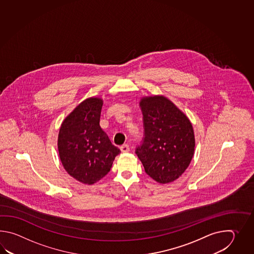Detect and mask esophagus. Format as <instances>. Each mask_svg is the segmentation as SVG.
Here are the masks:
<instances>
[{
    "label": "esophagus",
    "mask_w": 254,
    "mask_h": 254,
    "mask_svg": "<svg viewBox=\"0 0 254 254\" xmlns=\"http://www.w3.org/2000/svg\"><path fill=\"white\" fill-rule=\"evenodd\" d=\"M121 151L122 152H128L129 151V146L128 144H124V145L121 146Z\"/></svg>",
    "instance_id": "obj_1"
}]
</instances>
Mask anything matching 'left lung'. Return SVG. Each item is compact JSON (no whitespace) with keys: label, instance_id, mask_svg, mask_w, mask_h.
<instances>
[{"label":"left lung","instance_id":"left-lung-1","mask_svg":"<svg viewBox=\"0 0 254 254\" xmlns=\"http://www.w3.org/2000/svg\"><path fill=\"white\" fill-rule=\"evenodd\" d=\"M143 138L135 153L145 173L160 184L178 179L189 166L194 152V133L187 116L167 98L140 101Z\"/></svg>","mask_w":254,"mask_h":254}]
</instances>
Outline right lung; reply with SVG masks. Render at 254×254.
<instances>
[{
  "label": "right lung",
  "mask_w": 254,
  "mask_h": 254,
  "mask_svg": "<svg viewBox=\"0 0 254 254\" xmlns=\"http://www.w3.org/2000/svg\"><path fill=\"white\" fill-rule=\"evenodd\" d=\"M103 100L89 98L64 121L58 137L62 163L71 177L95 184L110 172L119 148L100 126Z\"/></svg>",
  "instance_id": "1"
}]
</instances>
